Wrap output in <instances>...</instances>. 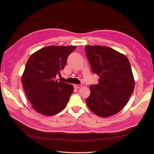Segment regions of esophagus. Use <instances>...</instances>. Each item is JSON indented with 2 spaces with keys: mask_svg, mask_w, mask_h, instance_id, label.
Segmentation results:
<instances>
[{
  "mask_svg": "<svg viewBox=\"0 0 154 154\" xmlns=\"http://www.w3.org/2000/svg\"><path fill=\"white\" fill-rule=\"evenodd\" d=\"M74 87L76 88V89H79V88L82 87V85L81 84H79V85H74Z\"/></svg>",
  "mask_w": 154,
  "mask_h": 154,
  "instance_id": "34e87169",
  "label": "esophagus"
}]
</instances>
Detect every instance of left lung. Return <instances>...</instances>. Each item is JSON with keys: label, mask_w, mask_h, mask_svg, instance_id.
I'll return each instance as SVG.
<instances>
[{"label": "left lung", "mask_w": 154, "mask_h": 154, "mask_svg": "<svg viewBox=\"0 0 154 154\" xmlns=\"http://www.w3.org/2000/svg\"><path fill=\"white\" fill-rule=\"evenodd\" d=\"M85 53L91 69L100 77L99 83L90 85L86 103L98 116H112L125 106L134 89L128 59L112 48L100 45H86Z\"/></svg>", "instance_id": "8db88e82"}]
</instances>
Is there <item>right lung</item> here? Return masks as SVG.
<instances>
[{
    "mask_svg": "<svg viewBox=\"0 0 154 154\" xmlns=\"http://www.w3.org/2000/svg\"><path fill=\"white\" fill-rule=\"evenodd\" d=\"M77 46L43 48L29 57L22 77L23 87L32 108L45 116L63 110L73 93V86L55 80L61 76L67 57Z\"/></svg>",
    "mask_w": 154,
    "mask_h": 154,
    "instance_id": "right-lung-1",
    "label": "right lung"
}]
</instances>
